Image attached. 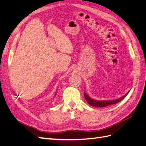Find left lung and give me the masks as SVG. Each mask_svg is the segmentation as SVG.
I'll list each match as a JSON object with an SVG mask.
<instances>
[{
  "instance_id": "8db88e82",
  "label": "left lung",
  "mask_w": 146,
  "mask_h": 146,
  "mask_svg": "<svg viewBox=\"0 0 146 146\" xmlns=\"http://www.w3.org/2000/svg\"><path fill=\"white\" fill-rule=\"evenodd\" d=\"M129 92V91L128 92L125 96L121 97V98L116 99V100H96L90 98V97L88 96L85 92H84V96H85V98L87 101V102L90 105L93 106V107H105L113 104H115L116 103L119 102H121L122 100H123L125 98Z\"/></svg>"
}]
</instances>
